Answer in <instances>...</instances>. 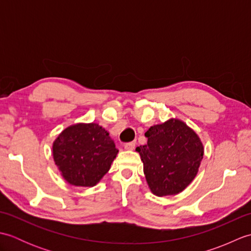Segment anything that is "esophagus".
<instances>
[{"instance_id":"esophagus-1","label":"esophagus","mask_w":251,"mask_h":251,"mask_svg":"<svg viewBox=\"0 0 251 251\" xmlns=\"http://www.w3.org/2000/svg\"><path fill=\"white\" fill-rule=\"evenodd\" d=\"M125 149L126 150H134L135 147H136V142L132 141V142H128V143H125Z\"/></svg>"}]
</instances>
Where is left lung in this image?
Segmentation results:
<instances>
[{
  "label": "left lung",
  "instance_id": "left-lung-1",
  "mask_svg": "<svg viewBox=\"0 0 251 251\" xmlns=\"http://www.w3.org/2000/svg\"><path fill=\"white\" fill-rule=\"evenodd\" d=\"M148 143L136 148L143 163V173L156 196L176 195L196 177L204 155L199 135L178 119L151 126Z\"/></svg>",
  "mask_w": 251,
  "mask_h": 251
}]
</instances>
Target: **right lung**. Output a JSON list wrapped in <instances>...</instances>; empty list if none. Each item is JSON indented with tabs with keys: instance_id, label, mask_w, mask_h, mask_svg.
I'll return each mask as SVG.
<instances>
[{
	"instance_id": "1",
	"label": "right lung",
	"mask_w": 251,
	"mask_h": 251,
	"mask_svg": "<svg viewBox=\"0 0 251 251\" xmlns=\"http://www.w3.org/2000/svg\"><path fill=\"white\" fill-rule=\"evenodd\" d=\"M119 150L109 132L96 123H77L52 143V157L68 183L94 186L109 172Z\"/></svg>"
}]
</instances>
